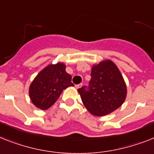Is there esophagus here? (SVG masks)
Here are the masks:
<instances>
[{"instance_id": "obj_1", "label": "esophagus", "mask_w": 154, "mask_h": 154, "mask_svg": "<svg viewBox=\"0 0 154 154\" xmlns=\"http://www.w3.org/2000/svg\"><path fill=\"white\" fill-rule=\"evenodd\" d=\"M82 85H82V84H79V85H75V88H77V89H78V88H81V87H82Z\"/></svg>"}]
</instances>
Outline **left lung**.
<instances>
[{
	"mask_svg": "<svg viewBox=\"0 0 154 154\" xmlns=\"http://www.w3.org/2000/svg\"><path fill=\"white\" fill-rule=\"evenodd\" d=\"M85 107L96 116L112 113L127 97V85L120 71L111 60L92 66L89 85L78 88Z\"/></svg>",
	"mask_w": 154,
	"mask_h": 154,
	"instance_id": "obj_1",
	"label": "left lung"
}]
</instances>
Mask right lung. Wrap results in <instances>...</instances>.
Segmentation results:
<instances>
[{
  "label": "right lung",
  "instance_id": "right-lung-1",
  "mask_svg": "<svg viewBox=\"0 0 154 154\" xmlns=\"http://www.w3.org/2000/svg\"><path fill=\"white\" fill-rule=\"evenodd\" d=\"M71 80L72 77L66 73L64 63L49 65L38 73L31 84L30 99L38 108L48 109L57 101L63 90L73 86Z\"/></svg>",
  "mask_w": 154,
  "mask_h": 154
}]
</instances>
